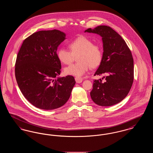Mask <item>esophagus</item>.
Segmentation results:
<instances>
[{
    "label": "esophagus",
    "mask_w": 153,
    "mask_h": 153,
    "mask_svg": "<svg viewBox=\"0 0 153 153\" xmlns=\"http://www.w3.org/2000/svg\"><path fill=\"white\" fill-rule=\"evenodd\" d=\"M75 80L76 81L77 83H81L82 81V77H79V76H77L75 77Z\"/></svg>",
    "instance_id": "obj_1"
}]
</instances>
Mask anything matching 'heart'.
<instances>
[{
	"label": "heart",
	"instance_id": "obj_1",
	"mask_svg": "<svg viewBox=\"0 0 153 153\" xmlns=\"http://www.w3.org/2000/svg\"><path fill=\"white\" fill-rule=\"evenodd\" d=\"M71 51L60 48L57 51L58 59L64 64H70L77 56L78 62L66 67L65 73L69 75L80 76L89 69L95 68L102 62L103 53L102 46L85 36H79L69 44Z\"/></svg>",
	"mask_w": 153,
	"mask_h": 153
}]
</instances>
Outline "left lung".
<instances>
[{
  "instance_id": "8db88e82",
  "label": "left lung",
  "mask_w": 153,
  "mask_h": 153,
  "mask_svg": "<svg viewBox=\"0 0 153 153\" xmlns=\"http://www.w3.org/2000/svg\"><path fill=\"white\" fill-rule=\"evenodd\" d=\"M85 32L102 36L103 57L94 76L107 75L102 79L94 80L90 93L91 99L99 105H115L127 96L133 83L134 60L131 51L122 37L109 26H99Z\"/></svg>"
}]
</instances>
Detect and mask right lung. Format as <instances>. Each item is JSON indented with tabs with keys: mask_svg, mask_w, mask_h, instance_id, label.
Listing matches in <instances>:
<instances>
[{
	"mask_svg": "<svg viewBox=\"0 0 153 153\" xmlns=\"http://www.w3.org/2000/svg\"><path fill=\"white\" fill-rule=\"evenodd\" d=\"M65 36L58 30L37 31L23 41L18 53L17 84L25 97L36 108L51 110L62 106L76 84L72 76L57 78L61 69L57 49Z\"/></svg>",
	"mask_w": 153,
	"mask_h": 153,
	"instance_id": "obj_1",
	"label": "right lung"
}]
</instances>
